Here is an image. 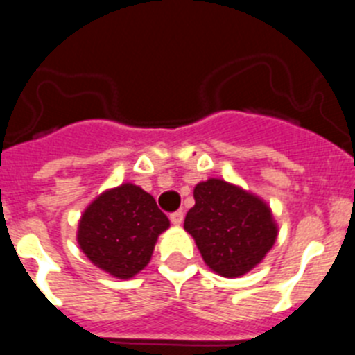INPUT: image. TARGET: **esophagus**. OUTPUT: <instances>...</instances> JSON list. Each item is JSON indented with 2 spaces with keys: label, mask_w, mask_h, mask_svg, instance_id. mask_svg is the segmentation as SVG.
Returning <instances> with one entry per match:
<instances>
[{
  "label": "esophagus",
  "mask_w": 355,
  "mask_h": 355,
  "mask_svg": "<svg viewBox=\"0 0 355 355\" xmlns=\"http://www.w3.org/2000/svg\"><path fill=\"white\" fill-rule=\"evenodd\" d=\"M168 218H171V222L174 225H180L184 218V213L183 211H172L171 215H168Z\"/></svg>",
  "instance_id": "1"
}]
</instances>
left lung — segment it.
<instances>
[{"instance_id": "1", "label": "left lung", "mask_w": 355, "mask_h": 355, "mask_svg": "<svg viewBox=\"0 0 355 355\" xmlns=\"http://www.w3.org/2000/svg\"><path fill=\"white\" fill-rule=\"evenodd\" d=\"M193 199L184 229L216 274H247L275 243L277 227L270 208L252 193L222 180H208L197 184Z\"/></svg>"}]
</instances>
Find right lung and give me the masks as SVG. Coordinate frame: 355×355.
<instances>
[{
	"mask_svg": "<svg viewBox=\"0 0 355 355\" xmlns=\"http://www.w3.org/2000/svg\"><path fill=\"white\" fill-rule=\"evenodd\" d=\"M171 225L155 197L126 183L97 197L85 209L78 243L96 266L130 279L149 263L156 238Z\"/></svg>",
	"mask_w": 355,
	"mask_h": 355,
	"instance_id": "right-lung-1",
	"label": "right lung"
}]
</instances>
